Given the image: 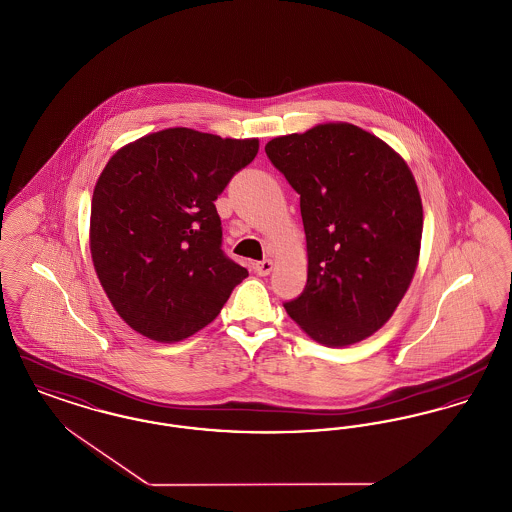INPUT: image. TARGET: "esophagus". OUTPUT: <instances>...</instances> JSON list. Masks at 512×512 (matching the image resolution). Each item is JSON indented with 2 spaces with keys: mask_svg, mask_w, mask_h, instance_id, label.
<instances>
[{
  "mask_svg": "<svg viewBox=\"0 0 512 512\" xmlns=\"http://www.w3.org/2000/svg\"><path fill=\"white\" fill-rule=\"evenodd\" d=\"M253 268H255V272H257L259 276H268V274L272 272V261H268V259L259 261V263L253 265Z\"/></svg>",
  "mask_w": 512,
  "mask_h": 512,
  "instance_id": "34e87169",
  "label": "esophagus"
}]
</instances>
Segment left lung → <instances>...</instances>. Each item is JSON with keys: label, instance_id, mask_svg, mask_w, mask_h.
<instances>
[{"label": "left lung", "instance_id": "8db88e82", "mask_svg": "<svg viewBox=\"0 0 512 512\" xmlns=\"http://www.w3.org/2000/svg\"><path fill=\"white\" fill-rule=\"evenodd\" d=\"M272 165L299 194L307 284L288 315L326 347L380 330L413 282L422 199L405 159L349 122L272 138Z\"/></svg>", "mask_w": 512, "mask_h": 512}]
</instances>
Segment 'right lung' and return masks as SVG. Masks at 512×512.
<instances>
[{
  "label": "right lung",
  "mask_w": 512,
  "mask_h": 512,
  "mask_svg": "<svg viewBox=\"0 0 512 512\" xmlns=\"http://www.w3.org/2000/svg\"><path fill=\"white\" fill-rule=\"evenodd\" d=\"M259 151L257 138L167 128L122 146L99 174L90 253L117 315L149 340L194 336L247 270L222 249L215 199Z\"/></svg>",
  "instance_id": "obj_1"
}]
</instances>
